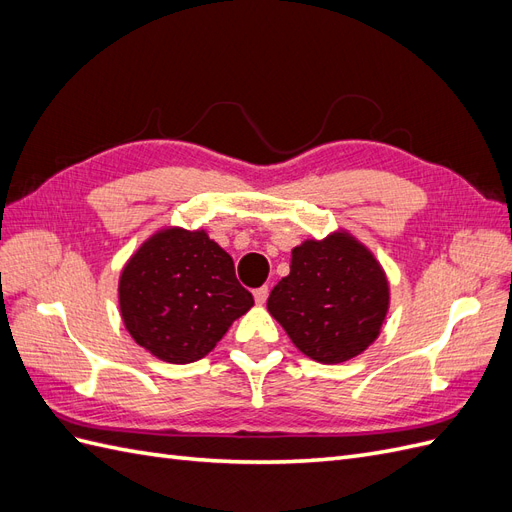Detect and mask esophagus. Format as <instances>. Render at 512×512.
Returning <instances> with one entry per match:
<instances>
[{
  "label": "esophagus",
  "instance_id": "esophagus-1",
  "mask_svg": "<svg viewBox=\"0 0 512 512\" xmlns=\"http://www.w3.org/2000/svg\"><path fill=\"white\" fill-rule=\"evenodd\" d=\"M267 297H269V288L267 286H260V288H256L254 290V299H256V303L258 305H262L267 301Z\"/></svg>",
  "mask_w": 512,
  "mask_h": 512
}]
</instances>
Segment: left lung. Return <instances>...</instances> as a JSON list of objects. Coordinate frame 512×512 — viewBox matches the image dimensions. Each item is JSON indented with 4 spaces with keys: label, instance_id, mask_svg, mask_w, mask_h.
Here are the masks:
<instances>
[{
    "label": "left lung",
    "instance_id": "obj_1",
    "mask_svg": "<svg viewBox=\"0 0 512 512\" xmlns=\"http://www.w3.org/2000/svg\"><path fill=\"white\" fill-rule=\"evenodd\" d=\"M389 303L376 256L350 232L335 230L294 247L290 273L271 290L267 309L305 356L335 365L376 342Z\"/></svg>",
    "mask_w": 512,
    "mask_h": 512
}]
</instances>
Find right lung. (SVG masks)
<instances>
[{
	"label": "right lung",
	"mask_w": 512,
	"mask_h": 512,
	"mask_svg": "<svg viewBox=\"0 0 512 512\" xmlns=\"http://www.w3.org/2000/svg\"><path fill=\"white\" fill-rule=\"evenodd\" d=\"M254 305L230 254L207 230L166 226L138 247L119 277V309L134 342L160 361L207 356Z\"/></svg>",
	"instance_id": "add662e5"
}]
</instances>
